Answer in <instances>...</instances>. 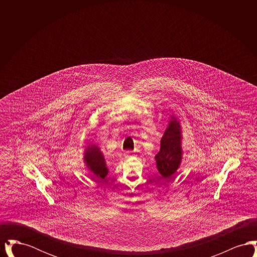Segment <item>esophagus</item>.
Instances as JSON below:
<instances>
[{
  "label": "esophagus",
  "mask_w": 257,
  "mask_h": 257,
  "mask_svg": "<svg viewBox=\"0 0 257 257\" xmlns=\"http://www.w3.org/2000/svg\"><path fill=\"white\" fill-rule=\"evenodd\" d=\"M131 157H134V155L131 154V153H129V152H127V153L125 154V158H131Z\"/></svg>",
  "instance_id": "34e87169"
}]
</instances>
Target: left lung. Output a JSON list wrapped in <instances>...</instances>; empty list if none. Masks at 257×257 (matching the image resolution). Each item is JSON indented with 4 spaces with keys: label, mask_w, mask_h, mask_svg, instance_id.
Returning <instances> with one entry per match:
<instances>
[{
    "label": "left lung",
    "mask_w": 257,
    "mask_h": 257,
    "mask_svg": "<svg viewBox=\"0 0 257 257\" xmlns=\"http://www.w3.org/2000/svg\"><path fill=\"white\" fill-rule=\"evenodd\" d=\"M182 129L180 121L171 115L169 125L161 139L159 152L155 155L156 167L164 179L170 178L182 162Z\"/></svg>",
    "instance_id": "1"
}]
</instances>
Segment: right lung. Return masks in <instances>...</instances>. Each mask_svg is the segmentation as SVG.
<instances>
[{"mask_svg": "<svg viewBox=\"0 0 257 257\" xmlns=\"http://www.w3.org/2000/svg\"><path fill=\"white\" fill-rule=\"evenodd\" d=\"M83 159L87 170L92 172L98 179H104L108 175L109 169L107 167L106 160L100 150V147L96 145L92 144L86 146Z\"/></svg>", "mask_w": 257, "mask_h": 257, "instance_id": "add662e5", "label": "right lung"}]
</instances>
